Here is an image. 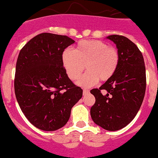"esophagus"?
I'll return each instance as SVG.
<instances>
[{
	"instance_id": "34e87169",
	"label": "esophagus",
	"mask_w": 158,
	"mask_h": 158,
	"mask_svg": "<svg viewBox=\"0 0 158 158\" xmlns=\"http://www.w3.org/2000/svg\"><path fill=\"white\" fill-rule=\"evenodd\" d=\"M88 93H89V90H88V89H84L83 90V94H84V95H85V94H88Z\"/></svg>"
}]
</instances>
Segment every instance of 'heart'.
Segmentation results:
<instances>
[{"mask_svg": "<svg viewBox=\"0 0 158 158\" xmlns=\"http://www.w3.org/2000/svg\"><path fill=\"white\" fill-rule=\"evenodd\" d=\"M119 62V54L115 47L100 40H85L78 43L73 51L67 49L62 55V63L70 80L77 81L85 69L88 72L77 84L89 88L109 80L115 73Z\"/></svg>", "mask_w": 158, "mask_h": 158, "instance_id": "b5f03b06", "label": "heart"}]
</instances>
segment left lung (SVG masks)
I'll return each mask as SVG.
<instances>
[{
    "label": "left lung",
    "instance_id": "left-lung-1",
    "mask_svg": "<svg viewBox=\"0 0 158 158\" xmlns=\"http://www.w3.org/2000/svg\"><path fill=\"white\" fill-rule=\"evenodd\" d=\"M116 44L119 62L113 76L99 88L91 90L95 102L91 116L95 124L109 131L127 127L137 114L146 91V69L143 56L135 43L127 37H107ZM107 94L104 96L101 90Z\"/></svg>",
    "mask_w": 158,
    "mask_h": 158
}]
</instances>
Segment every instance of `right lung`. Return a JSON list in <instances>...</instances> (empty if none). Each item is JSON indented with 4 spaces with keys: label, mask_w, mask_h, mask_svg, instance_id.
<instances>
[{
    "label": "right lung",
    "mask_w": 158,
    "mask_h": 158,
    "mask_svg": "<svg viewBox=\"0 0 158 158\" xmlns=\"http://www.w3.org/2000/svg\"><path fill=\"white\" fill-rule=\"evenodd\" d=\"M67 35L44 32L21 49L16 63L15 93L22 112L34 127L54 131L66 125L83 90L67 76L64 49L74 43Z\"/></svg>",
    "instance_id": "add662e5"
}]
</instances>
